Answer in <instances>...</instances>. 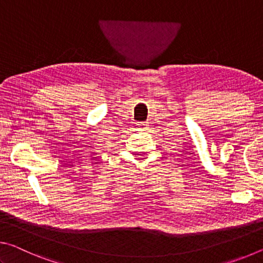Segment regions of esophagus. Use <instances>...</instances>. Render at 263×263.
Instances as JSON below:
<instances>
[{
	"instance_id": "1",
	"label": "esophagus",
	"mask_w": 263,
	"mask_h": 263,
	"mask_svg": "<svg viewBox=\"0 0 263 263\" xmlns=\"http://www.w3.org/2000/svg\"><path fill=\"white\" fill-rule=\"evenodd\" d=\"M148 127H149L148 122H139V123H137V128H139L140 130H147Z\"/></svg>"
}]
</instances>
